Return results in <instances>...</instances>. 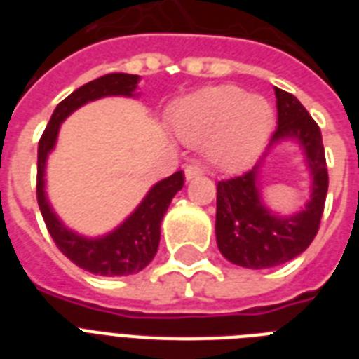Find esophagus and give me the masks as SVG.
<instances>
[{"instance_id": "obj_1", "label": "esophagus", "mask_w": 359, "mask_h": 359, "mask_svg": "<svg viewBox=\"0 0 359 359\" xmlns=\"http://www.w3.org/2000/svg\"><path fill=\"white\" fill-rule=\"evenodd\" d=\"M205 173V169L201 168V165H199V163H188V165H186L184 168V177H186V180H191V179H196V177H199V175H203Z\"/></svg>"}]
</instances>
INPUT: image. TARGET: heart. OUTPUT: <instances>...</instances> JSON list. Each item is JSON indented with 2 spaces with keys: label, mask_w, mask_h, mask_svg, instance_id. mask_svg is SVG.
Instances as JSON below:
<instances>
[{
  "label": "heart",
  "mask_w": 359,
  "mask_h": 359,
  "mask_svg": "<svg viewBox=\"0 0 359 359\" xmlns=\"http://www.w3.org/2000/svg\"><path fill=\"white\" fill-rule=\"evenodd\" d=\"M173 128L188 145L207 141L212 162L235 165L266 140L272 128V108L264 98L245 97L235 86L208 87L177 106Z\"/></svg>",
  "instance_id": "b5f03b06"
}]
</instances>
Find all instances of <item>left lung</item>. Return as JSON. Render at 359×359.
Masks as SVG:
<instances>
[{
  "mask_svg": "<svg viewBox=\"0 0 359 359\" xmlns=\"http://www.w3.org/2000/svg\"><path fill=\"white\" fill-rule=\"evenodd\" d=\"M276 98L278 128L270 135L266 152L250 171L219 180L216 196L219 251L233 264L251 270L279 266L306 251L318 233L328 194V165L318 124L294 95L276 87ZM281 139H296L301 143L313 175L312 201L290 219H279L266 211L256 188L260 163Z\"/></svg>",
  "mask_w": 359,
  "mask_h": 359,
  "instance_id": "left-lung-1",
  "label": "left lung"
}]
</instances>
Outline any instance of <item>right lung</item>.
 Wrapping results in <instances>:
<instances>
[{
    "mask_svg": "<svg viewBox=\"0 0 359 359\" xmlns=\"http://www.w3.org/2000/svg\"><path fill=\"white\" fill-rule=\"evenodd\" d=\"M137 81H140V76L114 72V74L100 76L97 80L81 86L80 89H76L72 95L57 104L52 119L39 141L36 201H39V208H41L48 233L52 235L55 245L67 259L74 262L76 266L97 273V276L111 278V276L137 273L154 259L158 244H160V224H162L163 214L168 212L169 203L175 194L184 186V175L182 171H177L168 179L160 180L156 186H152L134 214L114 233L102 238H83L67 229L52 212V207L48 205V199L44 196V168H46L48 152L52 151L57 140L59 126L74 109L97 98L109 97V95L132 97Z\"/></svg>",
    "mask_w": 359,
    "mask_h": 359,
    "instance_id": "1",
    "label": "right lung"
}]
</instances>
